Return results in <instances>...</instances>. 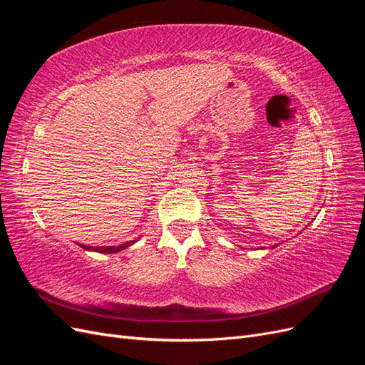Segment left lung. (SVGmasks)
I'll use <instances>...</instances> for the list:
<instances>
[{"label":"left lung","mask_w":365,"mask_h":365,"mask_svg":"<svg viewBox=\"0 0 365 365\" xmlns=\"http://www.w3.org/2000/svg\"><path fill=\"white\" fill-rule=\"evenodd\" d=\"M275 247H277V245H272L269 250H272V248H275ZM262 248H264V247H262Z\"/></svg>","instance_id":"obj_1"}]
</instances>
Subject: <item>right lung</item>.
I'll list each match as a JSON object with an SVG mask.
<instances>
[{
    "mask_svg": "<svg viewBox=\"0 0 365 365\" xmlns=\"http://www.w3.org/2000/svg\"><path fill=\"white\" fill-rule=\"evenodd\" d=\"M137 240H129V242H125V244L121 245H114V247H88V245H82V244H77L81 248H83L85 251H96V252H102V254H113V252H118L121 250H126L129 247H132L135 244Z\"/></svg>",
    "mask_w": 365,
    "mask_h": 365,
    "instance_id": "obj_1",
    "label": "right lung"
}]
</instances>
